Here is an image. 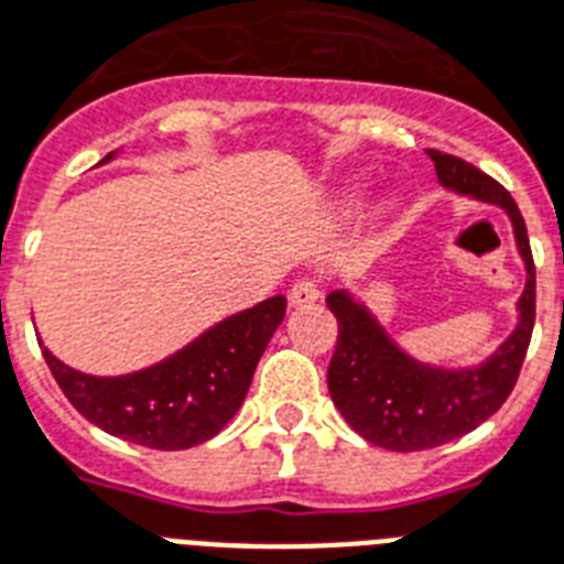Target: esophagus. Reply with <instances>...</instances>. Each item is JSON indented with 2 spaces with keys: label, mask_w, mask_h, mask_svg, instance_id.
<instances>
[{
  "label": "esophagus",
  "mask_w": 564,
  "mask_h": 564,
  "mask_svg": "<svg viewBox=\"0 0 564 564\" xmlns=\"http://www.w3.org/2000/svg\"><path fill=\"white\" fill-rule=\"evenodd\" d=\"M318 297H322V286H318V281H313V278H301V281L292 283V290H290L292 306H310L315 304Z\"/></svg>",
  "instance_id": "1"
}]
</instances>
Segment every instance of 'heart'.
<instances>
[{"label":"heart","instance_id":"heart-1","mask_svg":"<svg viewBox=\"0 0 564 564\" xmlns=\"http://www.w3.org/2000/svg\"><path fill=\"white\" fill-rule=\"evenodd\" d=\"M356 205H359V199H356V196H347V199H345V208H347V210H354Z\"/></svg>","mask_w":564,"mask_h":564}]
</instances>
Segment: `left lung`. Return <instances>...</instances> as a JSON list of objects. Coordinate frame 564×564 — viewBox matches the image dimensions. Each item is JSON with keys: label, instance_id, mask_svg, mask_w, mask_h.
Here are the masks:
<instances>
[{"label": "left lung", "instance_id": "8db88e82", "mask_svg": "<svg viewBox=\"0 0 564 564\" xmlns=\"http://www.w3.org/2000/svg\"><path fill=\"white\" fill-rule=\"evenodd\" d=\"M429 155L446 191L496 205L510 217L528 281L516 301L519 315L510 336L487 359L460 368L416 359L359 295L350 290L329 292L327 306L338 318L336 354L327 368L333 405L356 434L391 452L443 446L496 414L519 379L535 318V269L519 205L475 164L441 150H429Z\"/></svg>", "mask_w": 564, "mask_h": 564}]
</instances>
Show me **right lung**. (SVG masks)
I'll use <instances>...</instances> for the list:
<instances>
[{
    "label": "right lung",
    "mask_w": 564,
    "mask_h": 564,
    "mask_svg": "<svg viewBox=\"0 0 564 564\" xmlns=\"http://www.w3.org/2000/svg\"><path fill=\"white\" fill-rule=\"evenodd\" d=\"M118 153L121 150H112L98 164L112 162ZM283 315L286 297H267L210 324L162 361L118 377L72 368L43 345V338L40 347L57 386L89 423L121 441L178 452L210 441L240 411Z\"/></svg>",
    "instance_id": "1"
}]
</instances>
